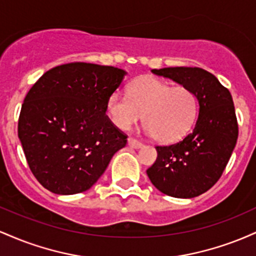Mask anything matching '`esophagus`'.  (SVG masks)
Wrapping results in <instances>:
<instances>
[{
    "instance_id": "esophagus-1",
    "label": "esophagus",
    "mask_w": 256,
    "mask_h": 256,
    "mask_svg": "<svg viewBox=\"0 0 256 256\" xmlns=\"http://www.w3.org/2000/svg\"><path fill=\"white\" fill-rule=\"evenodd\" d=\"M128 146H130L131 148H134V149H140V148H142V146H143V143H140V140H134V138H128Z\"/></svg>"
}]
</instances>
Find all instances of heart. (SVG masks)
Here are the masks:
<instances>
[{"label":"heart","mask_w":256,"mask_h":256,"mask_svg":"<svg viewBox=\"0 0 256 256\" xmlns=\"http://www.w3.org/2000/svg\"><path fill=\"white\" fill-rule=\"evenodd\" d=\"M108 118L119 130H130L140 119L144 131L161 143L183 138L198 114V100L186 86H172L155 78H143L128 86V96L114 92L106 104Z\"/></svg>","instance_id":"b5f03b06"}]
</instances>
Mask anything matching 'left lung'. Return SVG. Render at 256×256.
<instances>
[{"mask_svg":"<svg viewBox=\"0 0 256 256\" xmlns=\"http://www.w3.org/2000/svg\"><path fill=\"white\" fill-rule=\"evenodd\" d=\"M152 72L192 90L198 102V118L194 130L178 143L155 146L156 161L146 174L165 195L196 198L222 177L236 146L238 125L232 96L216 76L198 67H166Z\"/></svg>","mask_w":256,"mask_h":256,"instance_id":"left-lung-1","label":"left lung"}]
</instances>
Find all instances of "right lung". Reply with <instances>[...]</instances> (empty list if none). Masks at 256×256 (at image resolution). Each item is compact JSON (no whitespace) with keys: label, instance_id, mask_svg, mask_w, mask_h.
I'll return each instance as SVG.
<instances>
[{"label":"right lung","instance_id":"1","mask_svg":"<svg viewBox=\"0 0 256 256\" xmlns=\"http://www.w3.org/2000/svg\"><path fill=\"white\" fill-rule=\"evenodd\" d=\"M124 70L72 62L46 71L24 100L18 122L28 167L49 192L89 190L128 136L106 116L107 100Z\"/></svg>","mask_w":256,"mask_h":256}]
</instances>
